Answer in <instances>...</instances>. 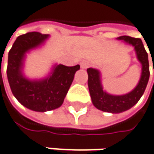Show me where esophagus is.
Here are the masks:
<instances>
[{"mask_svg":"<svg viewBox=\"0 0 154 154\" xmlns=\"http://www.w3.org/2000/svg\"><path fill=\"white\" fill-rule=\"evenodd\" d=\"M90 62L89 61H87V60H84L83 62H81V67L83 68V69H86V68H88L89 66H90Z\"/></svg>","mask_w":154,"mask_h":154,"instance_id":"esophagus-1","label":"esophagus"}]
</instances>
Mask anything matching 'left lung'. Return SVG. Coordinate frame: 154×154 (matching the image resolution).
Listing matches in <instances>:
<instances>
[{
    "label": "left lung",
    "instance_id": "obj_1",
    "mask_svg": "<svg viewBox=\"0 0 154 154\" xmlns=\"http://www.w3.org/2000/svg\"><path fill=\"white\" fill-rule=\"evenodd\" d=\"M118 39L124 40L134 47L138 59L142 64V72L139 84L133 91L123 96H112L103 90L100 79V72L96 69H87L89 77L88 86L92 103L98 109L109 113L123 112L131 109L134 105L137 103L146 90L150 76L148 55L146 51L145 50L141 39L129 36H121L118 38Z\"/></svg>",
    "mask_w": 154,
    "mask_h": 154
}]
</instances>
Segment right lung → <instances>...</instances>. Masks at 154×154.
I'll use <instances>...</instances> for the list:
<instances>
[{
    "mask_svg": "<svg viewBox=\"0 0 154 154\" xmlns=\"http://www.w3.org/2000/svg\"><path fill=\"white\" fill-rule=\"evenodd\" d=\"M48 37L38 32H27L17 38L8 52L7 74L11 90L16 99L26 108L38 112H45L60 107L74 75L80 65L54 67L51 76L41 81H30L22 75L23 59L27 51L43 43Z\"/></svg>",
    "mask_w": 154,
    "mask_h": 154,
    "instance_id": "add662e5",
    "label": "right lung"
}]
</instances>
